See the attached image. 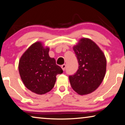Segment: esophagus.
<instances>
[{
    "label": "esophagus",
    "instance_id": "obj_1",
    "mask_svg": "<svg viewBox=\"0 0 125 125\" xmlns=\"http://www.w3.org/2000/svg\"><path fill=\"white\" fill-rule=\"evenodd\" d=\"M66 65L65 64H63V65H62V66H61V68H62V70L63 71H64L65 70H66Z\"/></svg>",
    "mask_w": 125,
    "mask_h": 125
}]
</instances>
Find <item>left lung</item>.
Instances as JSON below:
<instances>
[{
	"instance_id": "8db88e82",
	"label": "left lung",
	"mask_w": 125,
	"mask_h": 125,
	"mask_svg": "<svg viewBox=\"0 0 125 125\" xmlns=\"http://www.w3.org/2000/svg\"><path fill=\"white\" fill-rule=\"evenodd\" d=\"M73 49L79 66L75 73L69 76L71 86L80 95L90 94L101 84L105 76V55L97 45L87 38L80 39Z\"/></svg>"
}]
</instances>
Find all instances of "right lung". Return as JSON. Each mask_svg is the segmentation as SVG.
<instances>
[{"mask_svg": "<svg viewBox=\"0 0 125 125\" xmlns=\"http://www.w3.org/2000/svg\"><path fill=\"white\" fill-rule=\"evenodd\" d=\"M49 48L41 42L30 46L20 58L18 70L22 81L27 88L38 94H44L53 88L56 76L63 70L56 64L54 58L49 55Z\"/></svg>", "mask_w": 125, "mask_h": 125, "instance_id": "1", "label": "right lung"}]
</instances>
